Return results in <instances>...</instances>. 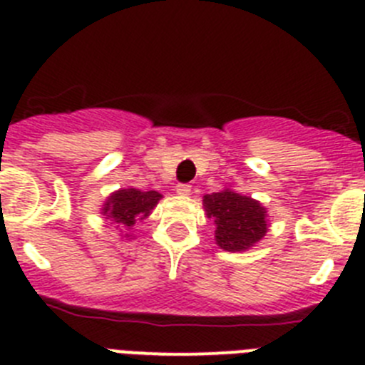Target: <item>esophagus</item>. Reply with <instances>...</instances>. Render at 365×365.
<instances>
[{
    "label": "esophagus",
    "instance_id": "obj_1",
    "mask_svg": "<svg viewBox=\"0 0 365 365\" xmlns=\"http://www.w3.org/2000/svg\"><path fill=\"white\" fill-rule=\"evenodd\" d=\"M190 192H192V186H190L188 182H180V185H177V193H179V195H190Z\"/></svg>",
    "mask_w": 365,
    "mask_h": 365
}]
</instances>
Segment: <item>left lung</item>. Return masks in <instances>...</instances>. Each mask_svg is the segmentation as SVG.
Wrapping results in <instances>:
<instances>
[{"label": "left lung", "mask_w": 365, "mask_h": 365, "mask_svg": "<svg viewBox=\"0 0 365 365\" xmlns=\"http://www.w3.org/2000/svg\"><path fill=\"white\" fill-rule=\"evenodd\" d=\"M208 217H214L215 241L222 250L240 252L252 247L267 234V212L254 199L222 190L202 199Z\"/></svg>", "instance_id": "left-lung-1"}]
</instances>
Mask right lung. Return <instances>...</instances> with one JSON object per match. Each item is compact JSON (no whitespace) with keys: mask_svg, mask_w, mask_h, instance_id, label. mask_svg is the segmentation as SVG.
<instances>
[{"mask_svg":"<svg viewBox=\"0 0 365 365\" xmlns=\"http://www.w3.org/2000/svg\"><path fill=\"white\" fill-rule=\"evenodd\" d=\"M163 197L159 192H143V190H118L104 205V215L113 219L117 225L133 227L135 221L150 215L153 206Z\"/></svg>","mask_w":365,"mask_h":365,"instance_id":"add662e5","label":"right lung"}]
</instances>
